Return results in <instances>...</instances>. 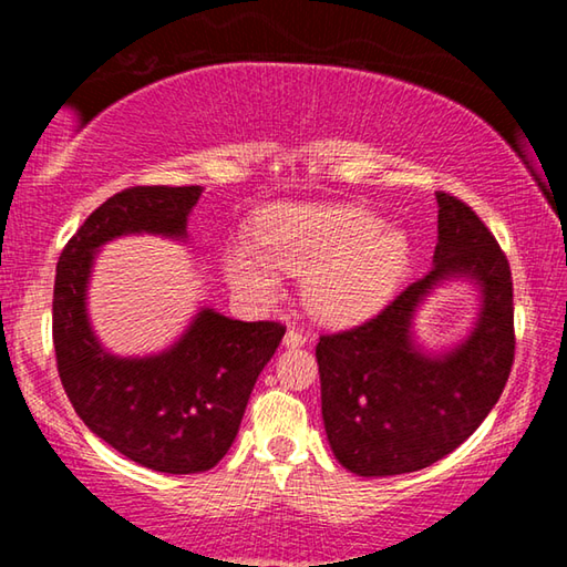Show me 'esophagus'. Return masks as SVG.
Here are the masks:
<instances>
[{
	"label": "esophagus",
	"mask_w": 567,
	"mask_h": 567,
	"mask_svg": "<svg viewBox=\"0 0 567 567\" xmlns=\"http://www.w3.org/2000/svg\"><path fill=\"white\" fill-rule=\"evenodd\" d=\"M285 348H302V344H305V334L300 332V330H295V328H290V330H287L285 332Z\"/></svg>",
	"instance_id": "esophagus-1"
}]
</instances>
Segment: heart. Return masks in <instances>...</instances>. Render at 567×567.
Segmentation results:
<instances>
[{
    "mask_svg": "<svg viewBox=\"0 0 567 567\" xmlns=\"http://www.w3.org/2000/svg\"><path fill=\"white\" fill-rule=\"evenodd\" d=\"M412 262L410 237L358 205H275L255 243H229L225 272L239 290L272 295L280 272L302 277L315 318L352 324L385 307Z\"/></svg>",
    "mask_w": 567,
    "mask_h": 567,
    "instance_id": "1",
    "label": "heart"
}]
</instances>
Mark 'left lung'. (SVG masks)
<instances>
[{"mask_svg":"<svg viewBox=\"0 0 567 567\" xmlns=\"http://www.w3.org/2000/svg\"><path fill=\"white\" fill-rule=\"evenodd\" d=\"M433 270L378 318L318 342L322 420L338 463L362 477L415 473L453 453L501 400L515 358L511 265L463 199L437 192ZM473 281L474 330L455 349L427 353L414 312L440 284Z\"/></svg>","mask_w":567,"mask_h":567,"instance_id":"1","label":"left lung"}]
</instances>
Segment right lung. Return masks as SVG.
I'll return each mask as SVG.
<instances>
[{
  "mask_svg": "<svg viewBox=\"0 0 567 567\" xmlns=\"http://www.w3.org/2000/svg\"><path fill=\"white\" fill-rule=\"evenodd\" d=\"M203 187H130L84 219L56 262L52 338L76 415L124 457L155 473H205L235 443L249 392L285 324L243 322L203 307L175 344L145 358L102 348L87 315L100 247L124 235L187 239Z\"/></svg>",
  "mask_w": 567,
  "mask_h": 567,
  "instance_id": "obj_1",
  "label": "right lung"
}]
</instances>
